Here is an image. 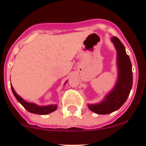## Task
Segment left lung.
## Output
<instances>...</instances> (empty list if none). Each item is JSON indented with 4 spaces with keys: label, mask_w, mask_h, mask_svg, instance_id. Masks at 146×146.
<instances>
[{
    "label": "left lung",
    "mask_w": 146,
    "mask_h": 146,
    "mask_svg": "<svg viewBox=\"0 0 146 146\" xmlns=\"http://www.w3.org/2000/svg\"><path fill=\"white\" fill-rule=\"evenodd\" d=\"M111 42L117 50V80L113 89L100 102L88 104V108L98 114H108L118 110L127 100L133 85L132 65L124 46L116 36L111 38Z\"/></svg>",
    "instance_id": "1"
}]
</instances>
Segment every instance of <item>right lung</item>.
Instances as JSON below:
<instances>
[{"mask_svg": "<svg viewBox=\"0 0 146 146\" xmlns=\"http://www.w3.org/2000/svg\"><path fill=\"white\" fill-rule=\"evenodd\" d=\"M67 81H66V82ZM65 82L64 84H66ZM11 90L13 92V95L15 97L17 100L25 107V110H27L29 112L33 113V114H41V115H46V114H50V113L53 112V111H56L57 110L58 105L57 104H50V105L46 106H39L37 104H35L32 102H26L24 99L21 98L20 95H17L16 92L15 91L14 88L11 85Z\"/></svg>", "mask_w": 146, "mask_h": 146, "instance_id": "1", "label": "right lung"}]
</instances>
